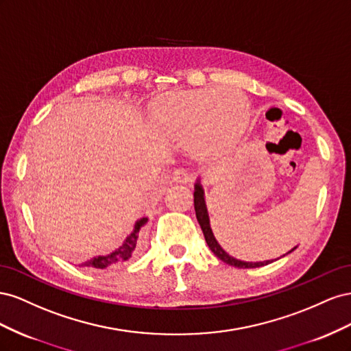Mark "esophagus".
Wrapping results in <instances>:
<instances>
[{
  "label": "esophagus",
  "mask_w": 351,
  "mask_h": 351,
  "mask_svg": "<svg viewBox=\"0 0 351 351\" xmlns=\"http://www.w3.org/2000/svg\"><path fill=\"white\" fill-rule=\"evenodd\" d=\"M172 178L175 182H179V184H188L193 181V175L188 173L185 169H175L172 173Z\"/></svg>",
  "instance_id": "esophagus-1"
}]
</instances>
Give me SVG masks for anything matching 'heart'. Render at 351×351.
I'll return each mask as SVG.
<instances>
[{
  "instance_id": "b5f03b06",
  "label": "heart",
  "mask_w": 351,
  "mask_h": 351,
  "mask_svg": "<svg viewBox=\"0 0 351 351\" xmlns=\"http://www.w3.org/2000/svg\"><path fill=\"white\" fill-rule=\"evenodd\" d=\"M248 108L235 89L206 88L165 97L153 110L163 134L185 141L189 153L212 157L226 153L241 139Z\"/></svg>"
}]
</instances>
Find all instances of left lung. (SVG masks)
Wrapping results in <instances>:
<instances>
[{"label":"left lung","mask_w":351,"mask_h":351,"mask_svg":"<svg viewBox=\"0 0 351 351\" xmlns=\"http://www.w3.org/2000/svg\"><path fill=\"white\" fill-rule=\"evenodd\" d=\"M194 208H195V216L199 226H202V231L204 234L206 243L208 245V248L212 250L213 254L217 256L222 262H225L226 265H231L239 269H252V267H260V266H266L269 263H272L274 260H265V262H243V260H238L232 256H229L225 250L219 245V243L216 241V238L212 232V228H210V219H208V213H207V206H206V199H204V189L199 184V179H197L195 184V191H194ZM295 247L293 250H289L288 253L294 252ZM287 253V254H288ZM285 256V254H284ZM276 260V258H275Z\"/></svg>","instance_id":"left-lung-1"}]
</instances>
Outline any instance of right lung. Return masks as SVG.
I'll list each match as a JSON object with an SVG mask.
<instances>
[{"mask_svg":"<svg viewBox=\"0 0 351 351\" xmlns=\"http://www.w3.org/2000/svg\"><path fill=\"white\" fill-rule=\"evenodd\" d=\"M147 217H141L136 220V223L134 226V231L126 237L123 244H120L114 252L106 256H95L93 258H89L88 262L82 263L84 266L89 269H106V267H112L116 265H120L126 262V260L131 258L138 250V238H139V231L141 228L147 223Z\"/></svg>","mask_w":351,"mask_h":351,"instance_id":"obj_1","label":"right lung"}]
</instances>
